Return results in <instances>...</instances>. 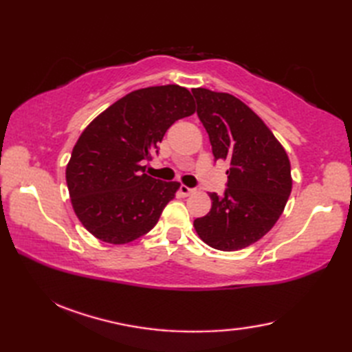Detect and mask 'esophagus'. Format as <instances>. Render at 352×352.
<instances>
[{
  "mask_svg": "<svg viewBox=\"0 0 352 352\" xmlns=\"http://www.w3.org/2000/svg\"><path fill=\"white\" fill-rule=\"evenodd\" d=\"M193 192H195V189H190L188 186H180V193L183 197H189Z\"/></svg>",
  "mask_w": 352,
  "mask_h": 352,
  "instance_id": "1",
  "label": "esophagus"
}]
</instances>
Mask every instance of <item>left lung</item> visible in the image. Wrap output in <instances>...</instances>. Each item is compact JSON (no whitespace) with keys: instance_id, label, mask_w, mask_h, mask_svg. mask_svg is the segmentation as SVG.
Here are the masks:
<instances>
[{"instance_id":"obj_1","label":"left lung","mask_w":352,"mask_h":352,"mask_svg":"<svg viewBox=\"0 0 352 352\" xmlns=\"http://www.w3.org/2000/svg\"><path fill=\"white\" fill-rule=\"evenodd\" d=\"M214 160L230 162L223 195L212 192V208L193 221L214 250L237 251L260 241L278 221L292 192L290 162L266 124L236 96L192 89Z\"/></svg>"}]
</instances>
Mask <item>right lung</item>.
<instances>
[{
    "instance_id": "obj_1",
    "label": "right lung",
    "mask_w": 352,
    "mask_h": 352,
    "mask_svg": "<svg viewBox=\"0 0 352 352\" xmlns=\"http://www.w3.org/2000/svg\"><path fill=\"white\" fill-rule=\"evenodd\" d=\"M193 113L188 89L153 86L122 96L86 126L66 166V184L89 233L122 245L155 226L180 183L155 180L140 162L153 159L172 124Z\"/></svg>"
}]
</instances>
